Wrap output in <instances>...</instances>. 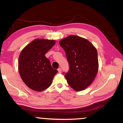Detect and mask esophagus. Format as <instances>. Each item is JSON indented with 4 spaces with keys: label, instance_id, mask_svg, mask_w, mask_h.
Masks as SVG:
<instances>
[{
    "label": "esophagus",
    "instance_id": "1",
    "mask_svg": "<svg viewBox=\"0 0 123 123\" xmlns=\"http://www.w3.org/2000/svg\"><path fill=\"white\" fill-rule=\"evenodd\" d=\"M57 70H58V72H59V73H61L62 69H61V68H59V69H58Z\"/></svg>",
    "mask_w": 123,
    "mask_h": 123
}]
</instances>
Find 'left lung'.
<instances>
[{"instance_id":"left-lung-1","label":"left lung","mask_w":123,"mask_h":123,"mask_svg":"<svg viewBox=\"0 0 123 123\" xmlns=\"http://www.w3.org/2000/svg\"><path fill=\"white\" fill-rule=\"evenodd\" d=\"M65 51L69 69L64 74L68 84L73 89L81 91L93 81L98 70V53L87 39L70 35L59 42Z\"/></svg>"}]
</instances>
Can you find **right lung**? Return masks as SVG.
Segmentation results:
<instances>
[{
    "instance_id": "obj_1",
    "label": "right lung",
    "mask_w": 123,
    "mask_h": 123,
    "mask_svg": "<svg viewBox=\"0 0 123 123\" xmlns=\"http://www.w3.org/2000/svg\"><path fill=\"white\" fill-rule=\"evenodd\" d=\"M55 41L36 39L22 50L18 60V70L27 86L36 91H42L50 86L56 69L52 67L45 54Z\"/></svg>"
}]
</instances>
